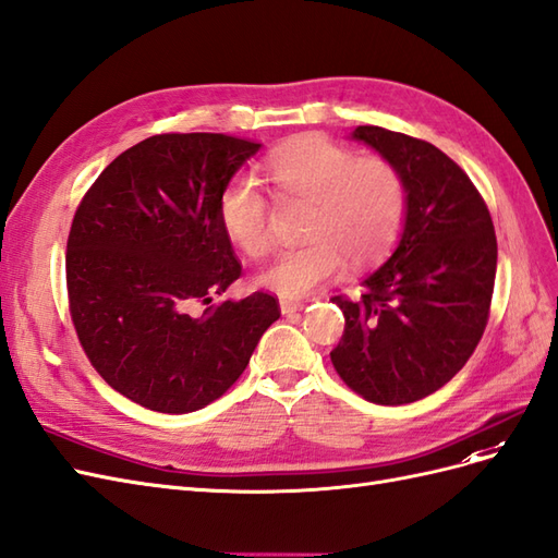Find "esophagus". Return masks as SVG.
I'll use <instances>...</instances> for the list:
<instances>
[{"mask_svg":"<svg viewBox=\"0 0 558 558\" xmlns=\"http://www.w3.org/2000/svg\"><path fill=\"white\" fill-rule=\"evenodd\" d=\"M302 307H305V302H300V300H293V298H281V300H279L281 314H293V312H298V310H302Z\"/></svg>","mask_w":558,"mask_h":558,"instance_id":"1","label":"esophagus"}]
</instances>
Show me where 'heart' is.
<instances>
[{
	"mask_svg": "<svg viewBox=\"0 0 558 558\" xmlns=\"http://www.w3.org/2000/svg\"><path fill=\"white\" fill-rule=\"evenodd\" d=\"M265 179L279 197L310 202L307 242L286 248L258 281L283 298H302L340 275L344 258L361 265L396 240L404 214V183L379 156L356 158L324 137H300L269 154ZM218 223L246 256L269 248L267 202L248 179H232L218 197Z\"/></svg>",
	"mask_w": 558,
	"mask_h": 558,
	"instance_id": "b5f03b06",
	"label": "heart"
}]
</instances>
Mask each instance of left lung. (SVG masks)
<instances>
[{
  "label": "left lung",
  "instance_id": "1",
  "mask_svg": "<svg viewBox=\"0 0 558 558\" xmlns=\"http://www.w3.org/2000/svg\"><path fill=\"white\" fill-rule=\"evenodd\" d=\"M351 140L400 172L404 218L396 251L361 281V298H332L344 335L330 361L365 400L408 404L442 388L482 340L496 232L475 185L437 146L377 125H359Z\"/></svg>",
  "mask_w": 558,
  "mask_h": 558
}]
</instances>
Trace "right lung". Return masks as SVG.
Masks as SVG:
<instances>
[{"label":"right lung","instance_id":"add662e5","mask_svg":"<svg viewBox=\"0 0 558 558\" xmlns=\"http://www.w3.org/2000/svg\"><path fill=\"white\" fill-rule=\"evenodd\" d=\"M258 148L228 134H156L118 156L76 209L66 291L78 342L146 410L185 414L221 398L279 318L260 291L209 305L242 275L218 197Z\"/></svg>","mask_w":558,"mask_h":558}]
</instances>
